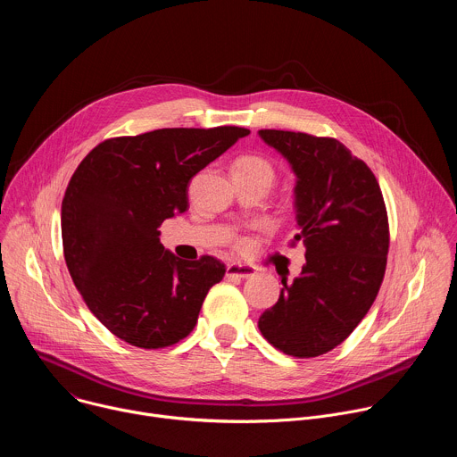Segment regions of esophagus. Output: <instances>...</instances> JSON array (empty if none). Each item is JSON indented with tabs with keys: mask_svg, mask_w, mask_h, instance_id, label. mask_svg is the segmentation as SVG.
<instances>
[{
	"mask_svg": "<svg viewBox=\"0 0 457 457\" xmlns=\"http://www.w3.org/2000/svg\"><path fill=\"white\" fill-rule=\"evenodd\" d=\"M254 275V270L249 266H242V264H229L226 268V277L229 278H249Z\"/></svg>",
	"mask_w": 457,
	"mask_h": 457,
	"instance_id": "obj_1",
	"label": "esophagus"
}]
</instances>
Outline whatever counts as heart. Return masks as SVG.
Masks as SVG:
<instances>
[{"instance_id": "heart-1", "label": "heart", "mask_w": 457, "mask_h": 457, "mask_svg": "<svg viewBox=\"0 0 457 457\" xmlns=\"http://www.w3.org/2000/svg\"><path fill=\"white\" fill-rule=\"evenodd\" d=\"M233 175H240V177H247V179H254L258 182L266 184L268 187L273 186L275 179H277V170L275 164L264 157V155H240L231 168Z\"/></svg>"}]
</instances>
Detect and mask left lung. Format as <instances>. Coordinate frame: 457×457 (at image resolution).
<instances>
[{
    "label": "left lung",
    "mask_w": 457,
    "mask_h": 457,
    "mask_svg": "<svg viewBox=\"0 0 457 457\" xmlns=\"http://www.w3.org/2000/svg\"><path fill=\"white\" fill-rule=\"evenodd\" d=\"M296 175L295 210L305 266L258 329L278 351L314 358L340 345L363 320L383 282L388 220L370 168L340 141L260 129Z\"/></svg>",
    "instance_id": "1"
}]
</instances>
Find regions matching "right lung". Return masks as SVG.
<instances>
[{"label":"right lung","instance_id":"add662e5","mask_svg":"<svg viewBox=\"0 0 457 457\" xmlns=\"http://www.w3.org/2000/svg\"><path fill=\"white\" fill-rule=\"evenodd\" d=\"M247 128H162L97 145L61 204L71 277L92 314L129 345L162 349L186 338L226 266L195 262L161 244V224L187 210V184Z\"/></svg>","mask_w":457,"mask_h":457}]
</instances>
